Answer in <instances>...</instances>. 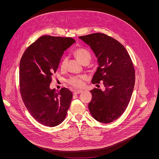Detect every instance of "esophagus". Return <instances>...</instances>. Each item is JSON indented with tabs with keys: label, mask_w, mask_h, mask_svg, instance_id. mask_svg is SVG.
<instances>
[{
	"label": "esophagus",
	"mask_w": 159,
	"mask_h": 159,
	"mask_svg": "<svg viewBox=\"0 0 159 159\" xmlns=\"http://www.w3.org/2000/svg\"><path fill=\"white\" fill-rule=\"evenodd\" d=\"M82 92H83V91L81 90V89H78V90L75 89V90H74V94H80V93H82Z\"/></svg>",
	"instance_id": "esophagus-1"
}]
</instances>
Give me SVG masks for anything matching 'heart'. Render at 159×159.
<instances>
[{"mask_svg":"<svg viewBox=\"0 0 159 159\" xmlns=\"http://www.w3.org/2000/svg\"><path fill=\"white\" fill-rule=\"evenodd\" d=\"M75 56L81 64H84L86 61H90L91 59V56L89 51L84 48L76 49L75 52ZM67 62V57H64L61 63V67L64 68ZM85 79V77L84 75H77L72 76L69 79L68 83L74 86L75 88H81L84 85V80Z\"/></svg>","mask_w":159,"mask_h":159,"instance_id":"obj_1","label":"heart"}]
</instances>
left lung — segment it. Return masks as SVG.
Returning a JSON list of instances; mask_svg holds the SVG:
<instances>
[{"mask_svg":"<svg viewBox=\"0 0 159 159\" xmlns=\"http://www.w3.org/2000/svg\"><path fill=\"white\" fill-rule=\"evenodd\" d=\"M79 38L90 46L98 58V67L91 82L95 84L103 81L105 88L90 91V113L99 122H113L125 111L133 93L135 73L131 57L121 43L104 34Z\"/></svg>","mask_w":159,"mask_h":159,"instance_id":"8db88e82","label":"left lung"}]
</instances>
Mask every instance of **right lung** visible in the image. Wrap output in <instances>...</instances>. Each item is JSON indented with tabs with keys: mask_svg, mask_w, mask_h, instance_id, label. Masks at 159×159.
Returning <instances> with one entry per match:
<instances>
[{
	"mask_svg": "<svg viewBox=\"0 0 159 159\" xmlns=\"http://www.w3.org/2000/svg\"><path fill=\"white\" fill-rule=\"evenodd\" d=\"M72 38L42 36L24 52L19 66L20 92L28 112L45 126L58 125L66 118L73 95L68 89H51L52 76Z\"/></svg>",
	"mask_w": 159,
	"mask_h": 159,
	"instance_id": "add662e5",
	"label": "right lung"
}]
</instances>
